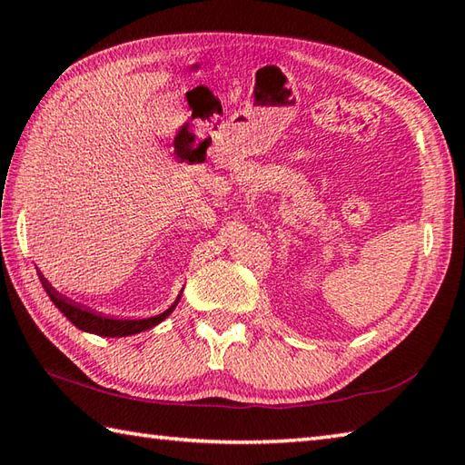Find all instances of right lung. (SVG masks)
Listing matches in <instances>:
<instances>
[{
    "mask_svg": "<svg viewBox=\"0 0 465 465\" xmlns=\"http://www.w3.org/2000/svg\"><path fill=\"white\" fill-rule=\"evenodd\" d=\"M40 280L44 284L45 294L50 296V300L54 302V306L58 308V311L68 318V321L78 326L80 331H86V332H94L100 336H129V334H136V332H143V331H149L153 329L154 324H159L161 321H165V318L173 312V308L177 306L179 298L175 300V304H173L169 311H165L159 316H153V318H143V321H114V318H106V316H100L93 311H88V308H82L80 304L70 302V300L64 298L62 294H58L56 290H54L45 278Z\"/></svg>",
    "mask_w": 465,
    "mask_h": 465,
    "instance_id": "right-lung-1",
    "label": "right lung"
}]
</instances>
